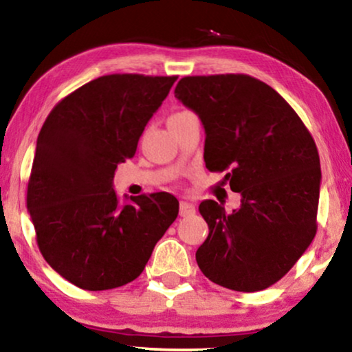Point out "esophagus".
I'll list each match as a JSON object with an SVG mask.
<instances>
[{
	"label": "esophagus",
	"instance_id": "1",
	"mask_svg": "<svg viewBox=\"0 0 352 352\" xmlns=\"http://www.w3.org/2000/svg\"><path fill=\"white\" fill-rule=\"evenodd\" d=\"M195 206L188 203V201H180V215L182 217H186V215L195 214Z\"/></svg>",
	"mask_w": 352,
	"mask_h": 352
}]
</instances>
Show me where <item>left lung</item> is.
Here are the masks:
<instances>
[{
	"label": "left lung",
	"instance_id": "obj_1",
	"mask_svg": "<svg viewBox=\"0 0 352 352\" xmlns=\"http://www.w3.org/2000/svg\"><path fill=\"white\" fill-rule=\"evenodd\" d=\"M175 98L203 122L204 162L227 172L240 209L206 199L209 235L196 262L210 282L261 292L296 264L317 232L320 159L293 107L267 83L245 74L184 77Z\"/></svg>",
	"mask_w": 352,
	"mask_h": 352
}]
</instances>
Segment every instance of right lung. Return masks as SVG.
I'll return each mask as SVG.
<instances>
[{
    "instance_id": "1",
    "label": "right lung",
    "mask_w": 352,
    "mask_h": 352,
    "mask_svg": "<svg viewBox=\"0 0 352 352\" xmlns=\"http://www.w3.org/2000/svg\"><path fill=\"white\" fill-rule=\"evenodd\" d=\"M177 77L112 74L70 93L46 117L36 140L27 209L45 261L88 292L133 282L179 215L168 193L119 203L117 164L138 140Z\"/></svg>"
}]
</instances>
